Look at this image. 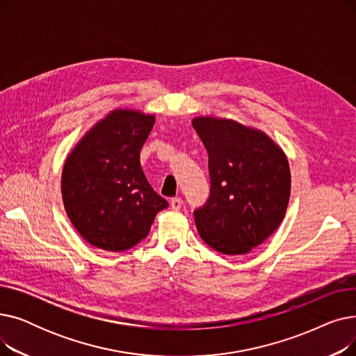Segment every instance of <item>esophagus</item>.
<instances>
[{"instance_id":"esophagus-1","label":"esophagus","mask_w":356,"mask_h":356,"mask_svg":"<svg viewBox=\"0 0 356 356\" xmlns=\"http://www.w3.org/2000/svg\"><path fill=\"white\" fill-rule=\"evenodd\" d=\"M181 204H183L181 197H173V199L170 200V208H172L173 211H179V209L181 208Z\"/></svg>"}]
</instances>
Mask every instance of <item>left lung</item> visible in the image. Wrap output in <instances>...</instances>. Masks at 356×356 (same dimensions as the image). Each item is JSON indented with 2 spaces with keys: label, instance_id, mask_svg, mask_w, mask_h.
<instances>
[{
  "label": "left lung",
  "instance_id": "1",
  "mask_svg": "<svg viewBox=\"0 0 356 356\" xmlns=\"http://www.w3.org/2000/svg\"><path fill=\"white\" fill-rule=\"evenodd\" d=\"M209 154L211 197L195 212L200 238L225 255H244L280 227L291 192L286 153L264 131L232 118L192 120Z\"/></svg>",
  "mask_w": 356,
  "mask_h": 356
}]
</instances>
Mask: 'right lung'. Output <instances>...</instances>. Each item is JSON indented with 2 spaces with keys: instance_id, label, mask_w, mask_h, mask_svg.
<instances>
[{
  "instance_id": "1",
  "label": "right lung",
  "mask_w": 356,
  "mask_h": 356,
  "mask_svg": "<svg viewBox=\"0 0 356 356\" xmlns=\"http://www.w3.org/2000/svg\"><path fill=\"white\" fill-rule=\"evenodd\" d=\"M154 114L112 109L72 148L62 170L66 213L88 244L104 251L133 248L168 203L147 181L140 152Z\"/></svg>"
}]
</instances>
